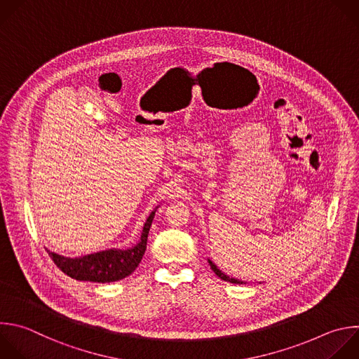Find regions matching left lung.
<instances>
[{"label": "left lung", "instance_id": "1", "mask_svg": "<svg viewBox=\"0 0 359 359\" xmlns=\"http://www.w3.org/2000/svg\"><path fill=\"white\" fill-rule=\"evenodd\" d=\"M208 264H210V266H211V269L214 271V273L219 278V279H222V280H225V282H229V283H236V285H243L244 282H241V280H238V279H233V278H229V276H226L225 273H222L210 259H208Z\"/></svg>", "mask_w": 359, "mask_h": 359}]
</instances>
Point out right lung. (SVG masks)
Here are the masks:
<instances>
[{
    "mask_svg": "<svg viewBox=\"0 0 359 359\" xmlns=\"http://www.w3.org/2000/svg\"><path fill=\"white\" fill-rule=\"evenodd\" d=\"M154 217L155 211L151 212L144 225L141 241L131 250H108L86 255L81 258H66L50 251H48V254L55 262V265L63 273L76 280L97 283H109L121 280L130 276L140 265L147 250L148 233Z\"/></svg>",
    "mask_w": 359,
    "mask_h": 359,
    "instance_id": "1",
    "label": "right lung"
}]
</instances>
